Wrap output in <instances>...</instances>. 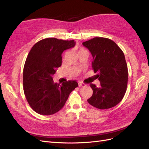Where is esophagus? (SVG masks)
Masks as SVG:
<instances>
[{
    "label": "esophagus",
    "mask_w": 149,
    "mask_h": 149,
    "mask_svg": "<svg viewBox=\"0 0 149 149\" xmlns=\"http://www.w3.org/2000/svg\"><path fill=\"white\" fill-rule=\"evenodd\" d=\"M78 85H79V86H82V87H84V86H86V84H85L82 83H81V82H79Z\"/></svg>",
    "instance_id": "1"
}]
</instances>
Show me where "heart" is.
Returning <instances> with one entry per match:
<instances>
[{"label":"heart","mask_w":149,"mask_h":149,"mask_svg":"<svg viewBox=\"0 0 149 149\" xmlns=\"http://www.w3.org/2000/svg\"><path fill=\"white\" fill-rule=\"evenodd\" d=\"M86 52V51L84 48H81L78 49V54H79L80 53H82V52Z\"/></svg>","instance_id":"1"}]
</instances>
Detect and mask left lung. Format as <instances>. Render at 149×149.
Masks as SVG:
<instances>
[{
  "label": "left lung",
  "instance_id": "1",
  "mask_svg": "<svg viewBox=\"0 0 149 149\" xmlns=\"http://www.w3.org/2000/svg\"><path fill=\"white\" fill-rule=\"evenodd\" d=\"M93 58L92 68L100 81V86L90 84L93 93L88 100L91 106L106 109L123 100L127 89L128 70L122 49L112 40L95 37L83 43Z\"/></svg>",
  "mask_w": 149,
  "mask_h": 149
}]
</instances>
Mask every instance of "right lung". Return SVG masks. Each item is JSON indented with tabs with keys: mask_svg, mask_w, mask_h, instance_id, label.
I'll return each mask as SVG.
<instances>
[{
	"mask_svg": "<svg viewBox=\"0 0 149 149\" xmlns=\"http://www.w3.org/2000/svg\"><path fill=\"white\" fill-rule=\"evenodd\" d=\"M74 40L48 38L36 43L26 58L24 68L23 85L30 106L38 114L48 116L59 111L71 92L78 86L75 80L55 83L53 75L61 65V55L74 47Z\"/></svg>",
	"mask_w": 149,
	"mask_h": 149,
	"instance_id": "1",
	"label": "right lung"
}]
</instances>
